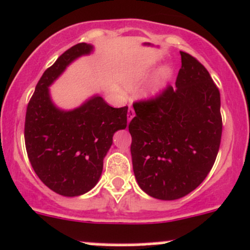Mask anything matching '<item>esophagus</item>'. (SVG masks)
<instances>
[{"mask_svg":"<svg viewBox=\"0 0 250 250\" xmlns=\"http://www.w3.org/2000/svg\"><path fill=\"white\" fill-rule=\"evenodd\" d=\"M134 117V111H133V108H128V111H127V122L130 123L131 120H132V118Z\"/></svg>","mask_w":250,"mask_h":250,"instance_id":"obj_1","label":"esophagus"}]
</instances>
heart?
<instances>
[{
    "label": "heart",
    "mask_w": 250,
    "mask_h": 250,
    "mask_svg": "<svg viewBox=\"0 0 250 250\" xmlns=\"http://www.w3.org/2000/svg\"><path fill=\"white\" fill-rule=\"evenodd\" d=\"M171 77H172V69H171L169 66L162 67V68L159 69V72L157 73L152 83H151L148 94H150L151 97H157V95L161 94L162 92L167 88V83H169ZM143 81H144V78H143L142 75H137V77L131 78V79L127 80V83H126V88H127L128 91H137V89L140 87V85L143 83Z\"/></svg>",
    "instance_id": "b5f03b06"
}]
</instances>
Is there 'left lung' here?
Segmentation results:
<instances>
[{
	"label": "left lung",
	"mask_w": 250,
	"mask_h": 250,
	"mask_svg": "<svg viewBox=\"0 0 250 250\" xmlns=\"http://www.w3.org/2000/svg\"><path fill=\"white\" fill-rule=\"evenodd\" d=\"M176 88L133 105L128 125L134 177L153 198L184 197L206 179L222 134L220 91L203 64L181 52Z\"/></svg>",
	"instance_id": "obj_1"
}]
</instances>
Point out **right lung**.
<instances>
[{"label":"right lung","instance_id":"1","mask_svg":"<svg viewBox=\"0 0 250 250\" xmlns=\"http://www.w3.org/2000/svg\"><path fill=\"white\" fill-rule=\"evenodd\" d=\"M93 52L78 43L44 71L27 107L24 142L30 164L42 183L66 197L88 192L103 172L113 134L127 125V106L111 107L94 94L73 110L53 103L49 87L73 61Z\"/></svg>","mask_w":250,"mask_h":250}]
</instances>
